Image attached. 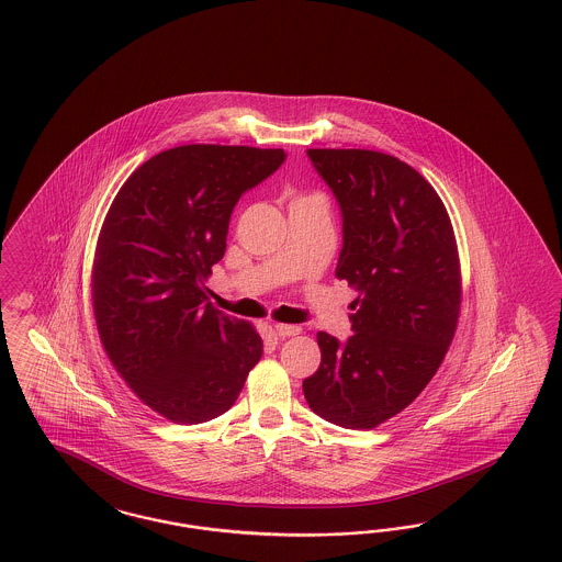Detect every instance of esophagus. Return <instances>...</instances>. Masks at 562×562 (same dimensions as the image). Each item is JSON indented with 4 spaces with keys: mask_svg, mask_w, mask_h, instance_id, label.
<instances>
[{
    "mask_svg": "<svg viewBox=\"0 0 562 562\" xmlns=\"http://www.w3.org/2000/svg\"><path fill=\"white\" fill-rule=\"evenodd\" d=\"M273 331H276V336H280V338H291V336L301 334V326H292V324H276V326H273Z\"/></svg>",
    "mask_w": 562,
    "mask_h": 562,
    "instance_id": "1",
    "label": "esophagus"
}]
</instances>
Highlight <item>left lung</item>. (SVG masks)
Segmentation results:
<instances>
[{
	"instance_id": "8db88e82",
	"label": "left lung",
	"mask_w": 562,
	"mask_h": 562,
	"mask_svg": "<svg viewBox=\"0 0 562 562\" xmlns=\"http://www.w3.org/2000/svg\"><path fill=\"white\" fill-rule=\"evenodd\" d=\"M342 215L336 276L355 286L350 334H317L303 382L336 426L371 429L408 407L440 368L461 310V270L445 203L405 161L368 149H310Z\"/></svg>"
}]
</instances>
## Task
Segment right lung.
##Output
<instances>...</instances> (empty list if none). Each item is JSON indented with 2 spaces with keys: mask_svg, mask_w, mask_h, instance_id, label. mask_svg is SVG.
I'll return each mask as SVG.
<instances>
[{
  "mask_svg": "<svg viewBox=\"0 0 562 562\" xmlns=\"http://www.w3.org/2000/svg\"><path fill=\"white\" fill-rule=\"evenodd\" d=\"M284 159L282 149L175 147L136 168L105 215L93 263L99 338L136 396L175 424L226 413L261 359V336L213 310L205 280L238 199Z\"/></svg>",
  "mask_w": 562,
  "mask_h": 562,
  "instance_id": "obj_1",
  "label": "right lung"
}]
</instances>
